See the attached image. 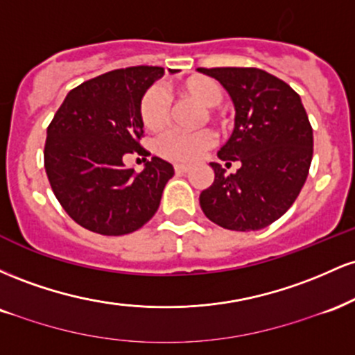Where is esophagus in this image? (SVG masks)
I'll list each match as a JSON object with an SVG mask.
<instances>
[{
	"label": "esophagus",
	"mask_w": 355,
	"mask_h": 355,
	"mask_svg": "<svg viewBox=\"0 0 355 355\" xmlns=\"http://www.w3.org/2000/svg\"><path fill=\"white\" fill-rule=\"evenodd\" d=\"M175 172H177V173H187V172H190V166L183 165V164H177V165H175Z\"/></svg>",
	"instance_id": "obj_1"
}]
</instances>
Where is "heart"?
Masks as SVG:
<instances>
[{"instance_id":"1","label":"heart","mask_w":355,"mask_h":355,"mask_svg":"<svg viewBox=\"0 0 355 355\" xmlns=\"http://www.w3.org/2000/svg\"><path fill=\"white\" fill-rule=\"evenodd\" d=\"M180 93L187 98L197 101L205 108L217 107L223 98V89L210 76H190L178 87ZM140 116L145 128H164L168 120V103L164 93L158 88H150L140 103ZM215 137L210 130H198L193 133L166 132L157 140V152L164 158L173 162H193L214 145Z\"/></svg>"}]
</instances>
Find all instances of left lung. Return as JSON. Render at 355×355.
Returning a JSON list of instances; mask_svg holds the SVG:
<instances>
[{
  "label": "left lung",
  "mask_w": 355,
  "mask_h": 355,
  "mask_svg": "<svg viewBox=\"0 0 355 355\" xmlns=\"http://www.w3.org/2000/svg\"><path fill=\"white\" fill-rule=\"evenodd\" d=\"M220 81L234 101L235 125L220 160L240 162L225 175L211 162L215 180L200 193L207 218L229 230L266 229L299 197L313 152L302 100L282 80L259 68H198Z\"/></svg>",
  "instance_id": "1"
}]
</instances>
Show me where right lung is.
<instances>
[{"label": "right lung", "instance_id": "1", "mask_svg": "<svg viewBox=\"0 0 355 355\" xmlns=\"http://www.w3.org/2000/svg\"><path fill=\"white\" fill-rule=\"evenodd\" d=\"M164 73L160 67H130L85 81L68 93L48 126L44 170L51 190L87 230L132 234L158 210L173 166L152 157L137 173L123 157L148 155L140 145V103Z\"/></svg>", "mask_w": 355, "mask_h": 355}]
</instances>
